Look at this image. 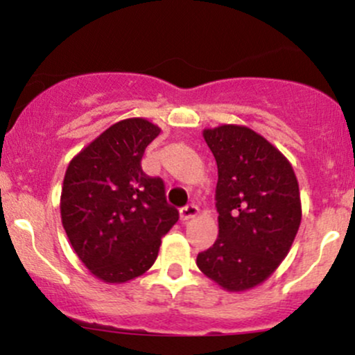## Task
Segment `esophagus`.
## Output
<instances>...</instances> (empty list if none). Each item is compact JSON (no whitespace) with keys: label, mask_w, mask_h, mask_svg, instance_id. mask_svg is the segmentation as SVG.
I'll return each mask as SVG.
<instances>
[{"label":"esophagus","mask_w":355,"mask_h":355,"mask_svg":"<svg viewBox=\"0 0 355 355\" xmlns=\"http://www.w3.org/2000/svg\"><path fill=\"white\" fill-rule=\"evenodd\" d=\"M197 214H198V207L193 205V203H190V205L183 207V209L180 210V218H182V222H187V220L197 217Z\"/></svg>","instance_id":"obj_1"}]
</instances>
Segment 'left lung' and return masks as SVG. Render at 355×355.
Here are the masks:
<instances>
[{
	"mask_svg": "<svg viewBox=\"0 0 355 355\" xmlns=\"http://www.w3.org/2000/svg\"><path fill=\"white\" fill-rule=\"evenodd\" d=\"M218 168V239L197 266L229 292L262 284L287 257L302 218L294 168L254 130L222 125L203 130Z\"/></svg>",
	"mask_w": 355,
	"mask_h": 355,
	"instance_id": "left-lung-1",
	"label": "left lung"
}]
</instances>
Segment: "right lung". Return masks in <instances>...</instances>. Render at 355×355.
I'll return each mask as SVG.
<instances>
[{
    "label": "right lung",
    "instance_id": "obj_1",
    "mask_svg": "<svg viewBox=\"0 0 355 355\" xmlns=\"http://www.w3.org/2000/svg\"><path fill=\"white\" fill-rule=\"evenodd\" d=\"M160 133L145 118L112 125L68 165L61 222L73 250L93 275L123 284L145 274L162 237L177 223L164 180L141 170L145 148Z\"/></svg>",
    "mask_w": 355,
    "mask_h": 355
}]
</instances>
